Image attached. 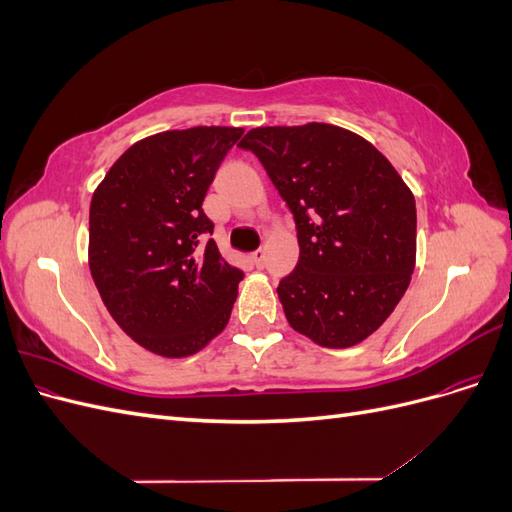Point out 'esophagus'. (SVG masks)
Wrapping results in <instances>:
<instances>
[{"label":"esophagus","mask_w":512,"mask_h":512,"mask_svg":"<svg viewBox=\"0 0 512 512\" xmlns=\"http://www.w3.org/2000/svg\"><path fill=\"white\" fill-rule=\"evenodd\" d=\"M265 256H267V252H265V250H256V252L250 256L256 269H262V267H265Z\"/></svg>","instance_id":"34e87169"}]
</instances>
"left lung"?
Masks as SVG:
<instances>
[{
    "label": "left lung",
    "instance_id": "8db88e82",
    "mask_svg": "<svg viewBox=\"0 0 512 512\" xmlns=\"http://www.w3.org/2000/svg\"><path fill=\"white\" fill-rule=\"evenodd\" d=\"M297 224L299 262L277 286L294 331L324 348L363 342L393 314L416 260V205L382 153L344 128L250 130Z\"/></svg>",
    "mask_w": 512,
    "mask_h": 512
}]
</instances>
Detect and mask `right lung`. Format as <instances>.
Wrapping results in <instances>:
<instances>
[{"label":"right lung","mask_w":512,"mask_h":512,"mask_svg":"<svg viewBox=\"0 0 512 512\" xmlns=\"http://www.w3.org/2000/svg\"><path fill=\"white\" fill-rule=\"evenodd\" d=\"M243 130L198 126L132 145L91 198L89 269L136 344L190 356L222 333L243 271L213 239L203 200Z\"/></svg>","instance_id":"add662e5"}]
</instances>
